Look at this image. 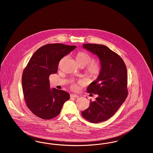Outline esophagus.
<instances>
[{
    "label": "esophagus",
    "instance_id": "esophagus-1",
    "mask_svg": "<svg viewBox=\"0 0 153 153\" xmlns=\"http://www.w3.org/2000/svg\"><path fill=\"white\" fill-rule=\"evenodd\" d=\"M79 96L77 95H75V94H71L70 95V97L71 98H74V97H77Z\"/></svg>",
    "mask_w": 153,
    "mask_h": 153
}]
</instances>
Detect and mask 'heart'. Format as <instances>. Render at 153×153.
<instances>
[{"mask_svg": "<svg viewBox=\"0 0 153 153\" xmlns=\"http://www.w3.org/2000/svg\"><path fill=\"white\" fill-rule=\"evenodd\" d=\"M76 59L77 64L81 67H84L88 64L86 67V72L88 74L92 77H96L100 72L101 67L99 63L91 62L93 60L92 57L87 53L84 51L79 52L76 56ZM72 89H76L77 85L76 84H72Z\"/></svg>", "mask_w": 153, "mask_h": 153, "instance_id": "1", "label": "heart"}]
</instances>
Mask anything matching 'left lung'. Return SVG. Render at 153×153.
I'll use <instances>...</instances> for the list:
<instances>
[{
	"mask_svg": "<svg viewBox=\"0 0 153 153\" xmlns=\"http://www.w3.org/2000/svg\"><path fill=\"white\" fill-rule=\"evenodd\" d=\"M82 48L96 55L101 65L99 76L87 88L88 93L97 97L81 112L89 122L97 123L112 117L126 99L127 68L122 58L106 46L87 44H83Z\"/></svg>",
	"mask_w": 153,
	"mask_h": 153,
	"instance_id": "obj_1",
	"label": "left lung"
}]
</instances>
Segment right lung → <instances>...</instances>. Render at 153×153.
I'll return each mask as SVG.
<instances>
[{"label": "right lung", "mask_w": 153, "mask_h": 153, "mask_svg": "<svg viewBox=\"0 0 153 153\" xmlns=\"http://www.w3.org/2000/svg\"><path fill=\"white\" fill-rule=\"evenodd\" d=\"M76 48L61 44L44 45L34 53L24 69V98L29 109L36 117L48 120L58 116L64 103L69 99L65 91L51 89L49 77L57 72L60 60Z\"/></svg>", "instance_id": "obj_1"}]
</instances>
